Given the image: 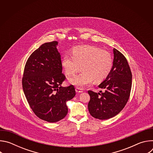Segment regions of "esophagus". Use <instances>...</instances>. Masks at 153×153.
<instances>
[{
	"instance_id": "esophagus-1",
	"label": "esophagus",
	"mask_w": 153,
	"mask_h": 153,
	"mask_svg": "<svg viewBox=\"0 0 153 153\" xmlns=\"http://www.w3.org/2000/svg\"><path fill=\"white\" fill-rule=\"evenodd\" d=\"M76 91L77 93H80L83 92V89L81 88H79V87H76Z\"/></svg>"
}]
</instances>
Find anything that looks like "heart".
Masks as SVG:
<instances>
[{"mask_svg":"<svg viewBox=\"0 0 153 153\" xmlns=\"http://www.w3.org/2000/svg\"><path fill=\"white\" fill-rule=\"evenodd\" d=\"M71 56L65 55L62 66L68 76L82 71L70 79V82L77 86L90 84L94 80L100 82L108 77L113 66V59L110 53L93 45H83L74 48Z\"/></svg>","mask_w":153,"mask_h":153,"instance_id":"1","label":"heart"}]
</instances>
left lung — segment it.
Instances as JSON below:
<instances>
[{"label": "left lung", "mask_w": 153, "mask_h": 153, "mask_svg": "<svg viewBox=\"0 0 153 153\" xmlns=\"http://www.w3.org/2000/svg\"><path fill=\"white\" fill-rule=\"evenodd\" d=\"M113 65L110 73L98 86L103 93L89 90L88 107L90 114L100 120L110 119L118 114L126 105L132 85V73L126 57L113 49Z\"/></svg>", "instance_id": "obj_1"}]
</instances>
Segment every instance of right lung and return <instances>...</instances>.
<instances>
[{"label":"right lung","instance_id":"add662e5","mask_svg":"<svg viewBox=\"0 0 153 153\" xmlns=\"http://www.w3.org/2000/svg\"><path fill=\"white\" fill-rule=\"evenodd\" d=\"M57 41L45 43L28 59L22 87L28 103L40 119L56 122L67 116V102L76 95L74 86L62 87L66 77L62 73L61 56Z\"/></svg>","mask_w":153,"mask_h":153}]
</instances>
